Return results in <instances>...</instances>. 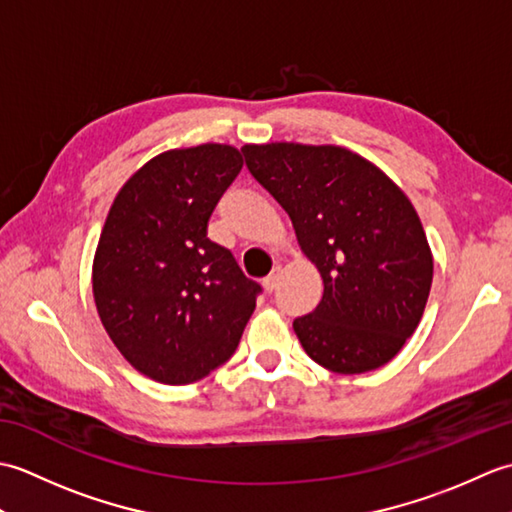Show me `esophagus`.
<instances>
[{
    "label": "esophagus",
    "mask_w": 512,
    "mask_h": 512,
    "mask_svg": "<svg viewBox=\"0 0 512 512\" xmlns=\"http://www.w3.org/2000/svg\"><path fill=\"white\" fill-rule=\"evenodd\" d=\"M279 277H281V270L279 268H273V273H270L266 279H264V288L268 292H273L277 286H279Z\"/></svg>",
    "instance_id": "obj_1"
}]
</instances>
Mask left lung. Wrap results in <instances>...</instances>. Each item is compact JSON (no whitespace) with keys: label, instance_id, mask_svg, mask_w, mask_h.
<instances>
[{"label":"left lung","instance_id":"1","mask_svg":"<svg viewBox=\"0 0 512 512\" xmlns=\"http://www.w3.org/2000/svg\"><path fill=\"white\" fill-rule=\"evenodd\" d=\"M246 167L284 206L323 277L292 323L314 363L363 374L389 363L427 306L433 255L413 204L374 162L336 145H244Z\"/></svg>","mask_w":512,"mask_h":512}]
</instances>
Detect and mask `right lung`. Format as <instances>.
I'll use <instances>...</instances> for the list:
<instances>
[{
    "label": "right lung",
    "mask_w": 512,
    "mask_h": 512,
    "mask_svg": "<svg viewBox=\"0 0 512 512\" xmlns=\"http://www.w3.org/2000/svg\"><path fill=\"white\" fill-rule=\"evenodd\" d=\"M231 145L162 151L118 191L92 264L94 303L125 361L165 385H189L237 350L262 286L206 237L242 171Z\"/></svg>",
    "instance_id": "1"
}]
</instances>
